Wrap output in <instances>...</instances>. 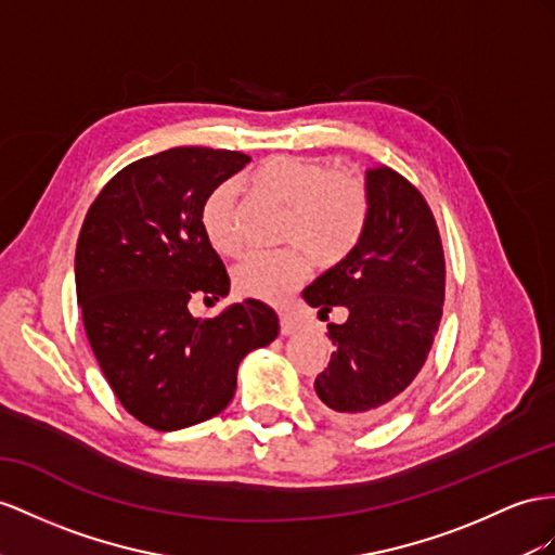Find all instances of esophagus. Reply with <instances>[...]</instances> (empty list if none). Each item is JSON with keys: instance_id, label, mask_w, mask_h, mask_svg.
Listing matches in <instances>:
<instances>
[{"instance_id": "esophagus-1", "label": "esophagus", "mask_w": 555, "mask_h": 555, "mask_svg": "<svg viewBox=\"0 0 555 555\" xmlns=\"http://www.w3.org/2000/svg\"><path fill=\"white\" fill-rule=\"evenodd\" d=\"M279 325H281V335H293V333L300 331V321L293 319L291 314H281Z\"/></svg>"}]
</instances>
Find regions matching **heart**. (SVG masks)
Segmentation results:
<instances>
[{"mask_svg":"<svg viewBox=\"0 0 555 555\" xmlns=\"http://www.w3.org/2000/svg\"><path fill=\"white\" fill-rule=\"evenodd\" d=\"M246 182L255 194L286 208L281 241L295 246L244 255L232 272L238 295L283 302L309 276V257L319 267H333L359 244L367 222V190L351 170H331L309 156L276 154L255 166ZM234 198L232 184H220L202 208V230L222 255L238 250Z\"/></svg>","mask_w":555,"mask_h":555,"instance_id":"1","label":"heart"}]
</instances>
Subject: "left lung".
<instances>
[{"instance_id": "8db88e82", "label": "left lung", "mask_w": 555, "mask_h": 555, "mask_svg": "<svg viewBox=\"0 0 555 555\" xmlns=\"http://www.w3.org/2000/svg\"><path fill=\"white\" fill-rule=\"evenodd\" d=\"M367 222L343 262L323 272L302 297L328 317L335 351L314 389L325 415L365 426L387 415L429 357L443 317L446 260L424 196L389 166L365 170Z\"/></svg>"}]
</instances>
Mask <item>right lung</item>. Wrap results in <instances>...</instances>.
Returning a JSON list of instances; mask_svg holds the SVG:
<instances>
[{
    "label": "right lung",
    "instance_id": "obj_1",
    "mask_svg": "<svg viewBox=\"0 0 555 555\" xmlns=\"http://www.w3.org/2000/svg\"><path fill=\"white\" fill-rule=\"evenodd\" d=\"M250 156L173 147L121 168L81 224L75 283L83 331L119 403L156 431L206 422L230 405L236 367L279 335L260 300L194 319V295L220 300L230 276L202 230L208 194Z\"/></svg>",
    "mask_w": 555,
    "mask_h": 555
}]
</instances>
